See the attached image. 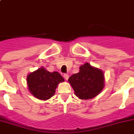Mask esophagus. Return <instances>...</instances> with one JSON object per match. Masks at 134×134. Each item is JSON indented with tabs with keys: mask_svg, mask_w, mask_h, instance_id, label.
Instances as JSON below:
<instances>
[{
	"mask_svg": "<svg viewBox=\"0 0 134 134\" xmlns=\"http://www.w3.org/2000/svg\"><path fill=\"white\" fill-rule=\"evenodd\" d=\"M63 76H64V78H65V79L66 80V81H67L68 79H69V75H68L67 74H65L63 75Z\"/></svg>",
	"mask_w": 134,
	"mask_h": 134,
	"instance_id": "34e87169",
	"label": "esophagus"
}]
</instances>
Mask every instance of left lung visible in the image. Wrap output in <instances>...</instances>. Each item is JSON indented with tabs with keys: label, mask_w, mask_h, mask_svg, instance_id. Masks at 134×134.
Listing matches in <instances>:
<instances>
[{
	"label": "left lung",
	"mask_w": 134,
	"mask_h": 134,
	"mask_svg": "<svg viewBox=\"0 0 134 134\" xmlns=\"http://www.w3.org/2000/svg\"><path fill=\"white\" fill-rule=\"evenodd\" d=\"M68 82L80 99H91L102 91L105 78L102 70L86 63L80 67L78 73L69 78Z\"/></svg>",
	"instance_id": "left-lung-1"
}]
</instances>
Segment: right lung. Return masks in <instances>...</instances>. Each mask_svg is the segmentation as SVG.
I'll return each mask as SVG.
<instances>
[{
    "label": "right lung",
    "mask_w": 134,
    "mask_h": 134,
    "mask_svg": "<svg viewBox=\"0 0 134 134\" xmlns=\"http://www.w3.org/2000/svg\"><path fill=\"white\" fill-rule=\"evenodd\" d=\"M26 81L32 95L38 99L46 101L54 95L58 85L65 80L58 72H50L42 67L29 74Z\"/></svg>",
    "instance_id": "add662e5"
}]
</instances>
